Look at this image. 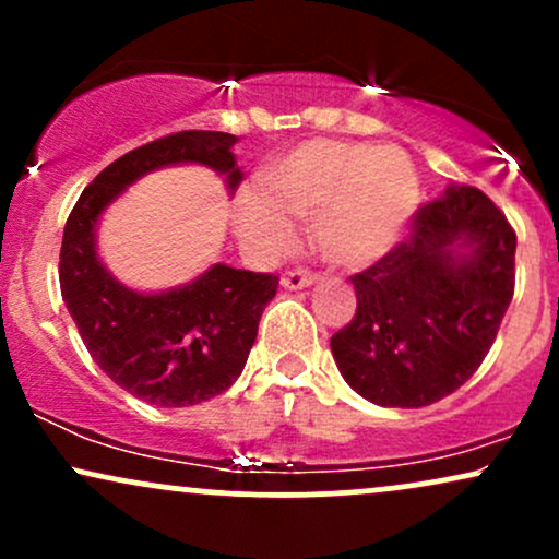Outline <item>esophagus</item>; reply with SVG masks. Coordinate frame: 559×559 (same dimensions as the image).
Listing matches in <instances>:
<instances>
[{
    "instance_id": "esophagus-1",
    "label": "esophagus",
    "mask_w": 559,
    "mask_h": 559,
    "mask_svg": "<svg viewBox=\"0 0 559 559\" xmlns=\"http://www.w3.org/2000/svg\"><path fill=\"white\" fill-rule=\"evenodd\" d=\"M318 281L316 273H307V271H288L281 275V286L288 288V292H294V288H307L312 286Z\"/></svg>"
}]
</instances>
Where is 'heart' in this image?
Instances as JSON below:
<instances>
[{"instance_id": "1", "label": "heart", "mask_w": 559, "mask_h": 559, "mask_svg": "<svg viewBox=\"0 0 559 559\" xmlns=\"http://www.w3.org/2000/svg\"><path fill=\"white\" fill-rule=\"evenodd\" d=\"M418 207L420 178L402 150L316 139L275 159L265 191L236 197L234 226L249 249L267 258L292 247V214L312 223L320 258L362 271L400 247Z\"/></svg>"}]
</instances>
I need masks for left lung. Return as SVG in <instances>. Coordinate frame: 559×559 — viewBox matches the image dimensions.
Returning a JSON list of instances; mask_svg holds the SVG:
<instances>
[{
  "label": "left lung",
  "instance_id": "8db88e82",
  "mask_svg": "<svg viewBox=\"0 0 559 559\" xmlns=\"http://www.w3.org/2000/svg\"><path fill=\"white\" fill-rule=\"evenodd\" d=\"M352 284L357 312L331 338L338 373L381 407H426L489 355L515 292V230L484 191L449 186Z\"/></svg>",
  "mask_w": 559,
  "mask_h": 559
}]
</instances>
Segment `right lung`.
Returning a JSON list of instances; mask_svg holds the SVG:
<instances>
[{"label":"right lung","mask_w":559,"mask_h":559,"mask_svg":"<svg viewBox=\"0 0 559 559\" xmlns=\"http://www.w3.org/2000/svg\"><path fill=\"white\" fill-rule=\"evenodd\" d=\"M236 141L234 133L181 131L128 152L83 189L62 234V299L88 355L120 389L157 407L213 400L241 376L278 278L217 262L183 286L136 292L99 260L96 228L128 186L170 165L213 168L234 194L241 183Z\"/></svg>","instance_id":"add662e5"}]
</instances>
